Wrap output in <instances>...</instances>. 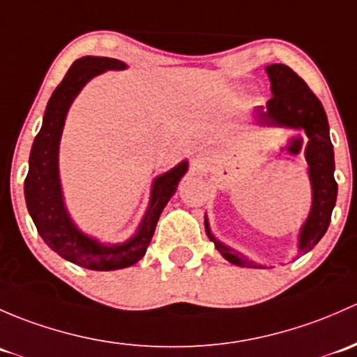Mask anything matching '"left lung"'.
I'll use <instances>...</instances> for the list:
<instances>
[{
	"label": "left lung",
	"instance_id": "8db88e82",
	"mask_svg": "<svg viewBox=\"0 0 357 357\" xmlns=\"http://www.w3.org/2000/svg\"><path fill=\"white\" fill-rule=\"evenodd\" d=\"M266 73L271 82L273 98L266 102V108H256V122L259 125H278V127L299 128L307 135L306 161L313 187V204L310 216L299 232V252L311 251L330 225L333 206L337 201V182L333 178L335 161L333 146L330 141V128L321 101L314 96L307 84L287 65H268ZM206 234L215 242L220 255L238 266H258L256 263L238 255L229 245L216 241L204 220Z\"/></svg>",
	"mask_w": 357,
	"mask_h": 357
}]
</instances>
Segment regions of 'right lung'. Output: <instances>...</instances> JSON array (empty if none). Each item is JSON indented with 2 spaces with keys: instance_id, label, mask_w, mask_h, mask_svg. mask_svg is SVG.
I'll return each instance as SVG.
<instances>
[{
  "instance_id": "obj_1",
  "label": "right lung",
  "mask_w": 357,
  "mask_h": 357,
  "mask_svg": "<svg viewBox=\"0 0 357 357\" xmlns=\"http://www.w3.org/2000/svg\"><path fill=\"white\" fill-rule=\"evenodd\" d=\"M127 65L115 58L84 56L73 61L67 75L54 89L44 112L43 127L36 135L29 158V174L24 192L27 209L43 241L61 258L72 261L87 270L112 271L132 266L146 255L161 211L174 196L180 178L187 172V161H182L153 182L149 208L139 225L137 234L123 244L105 245L96 238L80 232L70 220L61 196L58 174V148L65 116L84 86L93 77L106 70H123Z\"/></svg>"
}]
</instances>
